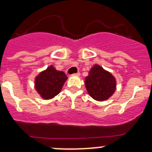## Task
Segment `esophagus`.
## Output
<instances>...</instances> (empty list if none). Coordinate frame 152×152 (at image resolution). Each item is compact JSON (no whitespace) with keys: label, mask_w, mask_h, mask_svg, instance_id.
<instances>
[{"label":"esophagus","mask_w":152,"mask_h":152,"mask_svg":"<svg viewBox=\"0 0 152 152\" xmlns=\"http://www.w3.org/2000/svg\"><path fill=\"white\" fill-rule=\"evenodd\" d=\"M73 76H79V75H80V73H79V72H77V73H73Z\"/></svg>","instance_id":"obj_1"}]
</instances>
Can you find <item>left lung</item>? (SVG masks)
Masks as SVG:
<instances>
[{
  "label": "left lung",
  "mask_w": 152,
  "mask_h": 152,
  "mask_svg": "<svg viewBox=\"0 0 152 152\" xmlns=\"http://www.w3.org/2000/svg\"><path fill=\"white\" fill-rule=\"evenodd\" d=\"M85 83L89 95L99 102H103L111 97L116 89L114 76L99 65H95L90 69Z\"/></svg>",
  "instance_id": "1"
}]
</instances>
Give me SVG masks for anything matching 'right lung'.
Listing matches in <instances>:
<instances>
[{"label":"right lung","instance_id":"1","mask_svg":"<svg viewBox=\"0 0 152 152\" xmlns=\"http://www.w3.org/2000/svg\"><path fill=\"white\" fill-rule=\"evenodd\" d=\"M67 79L64 72L56 70L50 65L36 77L35 89L42 99H53L60 93Z\"/></svg>","mask_w":152,"mask_h":152}]
</instances>
